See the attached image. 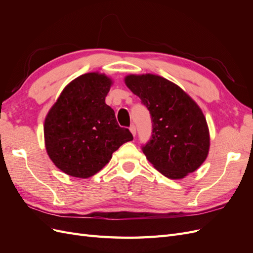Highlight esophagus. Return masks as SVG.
Segmentation results:
<instances>
[{"label": "esophagus", "mask_w": 253, "mask_h": 253, "mask_svg": "<svg viewBox=\"0 0 253 253\" xmlns=\"http://www.w3.org/2000/svg\"><path fill=\"white\" fill-rule=\"evenodd\" d=\"M129 131H131L133 136H135L136 135V126L134 125H132L131 126H129Z\"/></svg>", "instance_id": "obj_1"}]
</instances>
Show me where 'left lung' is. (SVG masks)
<instances>
[{"label":"left lung","instance_id":"8db88e82","mask_svg":"<svg viewBox=\"0 0 253 253\" xmlns=\"http://www.w3.org/2000/svg\"><path fill=\"white\" fill-rule=\"evenodd\" d=\"M125 83L150 111L153 134L142 151L153 167L171 179L196 171L210 149L208 124L198 104L158 75L129 74Z\"/></svg>","mask_w":253,"mask_h":253}]
</instances>
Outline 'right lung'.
Listing matches in <instances>:
<instances>
[{"label": "right lung", "mask_w": 253, "mask_h": 253, "mask_svg": "<svg viewBox=\"0 0 253 253\" xmlns=\"http://www.w3.org/2000/svg\"><path fill=\"white\" fill-rule=\"evenodd\" d=\"M112 85L105 74L81 75L63 88L45 117V149L65 174L88 178L109 164L120 145L133 140L105 103Z\"/></svg>", "instance_id": "obj_1"}]
</instances>
